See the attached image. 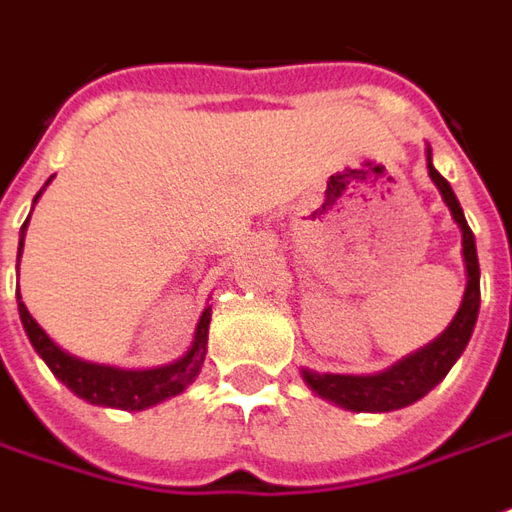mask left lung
Segmentation results:
<instances>
[{"mask_svg":"<svg viewBox=\"0 0 512 512\" xmlns=\"http://www.w3.org/2000/svg\"><path fill=\"white\" fill-rule=\"evenodd\" d=\"M427 169H430L432 182L438 185L443 202L449 205L452 216L460 224V232H463V260H466L468 271L463 305H460L457 316L452 318V324L446 327V332L438 341H432L421 352L405 357L402 363H396L382 374L352 377V374H318V371H307L305 368L307 385L318 396H324V399H330V402L346 407V410L388 413V410H399V407L418 402L424 393H430L449 374V368L455 366L457 357L463 355L468 338L474 332V324H477V313H480V260H477L474 232L468 227L463 207L457 202L452 185L432 169L430 152H427Z\"/></svg>","mask_w":512,"mask_h":512,"instance_id":"8db88e82","label":"left lung"}]
</instances>
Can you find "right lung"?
Instances as JSON below:
<instances>
[{"label": "right lung", "mask_w": 512, "mask_h": 512, "mask_svg": "<svg viewBox=\"0 0 512 512\" xmlns=\"http://www.w3.org/2000/svg\"><path fill=\"white\" fill-rule=\"evenodd\" d=\"M41 196V194H38ZM35 196V199H38ZM30 221V219H27ZM24 221V227H27ZM21 227V232H24ZM21 246H24V235H21L19 244V257ZM19 316L24 324L27 338L35 346V352L44 357V363L52 368L57 380L63 382L66 388L77 393L80 399L91 402V405H105V407H121V410H144L152 407L169 396L182 393L194 377L199 374V368L205 363L207 352V327H210V307H207L199 324H196L194 346L188 349V355L180 357L177 363L163 368H149V371H124V368L113 366H96V363H85L77 357L66 355L60 346H57L49 335H46L38 321L30 316V310L24 302H19Z\"/></svg>", "instance_id": "add662e5"}]
</instances>
